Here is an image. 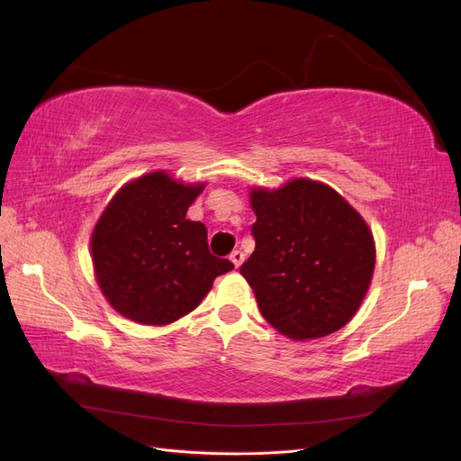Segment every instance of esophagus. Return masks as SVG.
Masks as SVG:
<instances>
[{
    "instance_id": "esophagus-1",
    "label": "esophagus",
    "mask_w": 461,
    "mask_h": 461,
    "mask_svg": "<svg viewBox=\"0 0 461 461\" xmlns=\"http://www.w3.org/2000/svg\"><path fill=\"white\" fill-rule=\"evenodd\" d=\"M230 261L234 263V267H240V265L244 263V254L240 252V249H234V252L230 254Z\"/></svg>"
}]
</instances>
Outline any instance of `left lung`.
<instances>
[{
    "label": "left lung",
    "mask_w": 461,
    "mask_h": 461,
    "mask_svg": "<svg viewBox=\"0 0 461 461\" xmlns=\"http://www.w3.org/2000/svg\"><path fill=\"white\" fill-rule=\"evenodd\" d=\"M254 254L240 275L267 323L292 340L337 332L364 302L375 271L366 219L329 185L292 178L249 192Z\"/></svg>",
    "instance_id": "1"
}]
</instances>
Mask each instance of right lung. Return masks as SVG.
Returning a JSON list of instances; mask_svg holds the SVG:
<instances>
[{"label":"right lung","mask_w":461,"mask_h":461,"mask_svg":"<svg viewBox=\"0 0 461 461\" xmlns=\"http://www.w3.org/2000/svg\"><path fill=\"white\" fill-rule=\"evenodd\" d=\"M205 183L153 171L124 185L92 230L97 286L134 323L163 327L188 315L234 265L207 248V229L186 219Z\"/></svg>","instance_id":"add662e5"}]
</instances>
